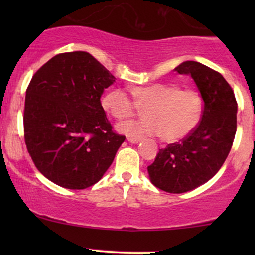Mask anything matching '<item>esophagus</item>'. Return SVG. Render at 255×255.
<instances>
[{
  "label": "esophagus",
  "instance_id": "1",
  "mask_svg": "<svg viewBox=\"0 0 255 255\" xmlns=\"http://www.w3.org/2000/svg\"><path fill=\"white\" fill-rule=\"evenodd\" d=\"M127 140L131 144H136V142L140 141V137H134V136H127Z\"/></svg>",
  "mask_w": 255,
  "mask_h": 255
}]
</instances>
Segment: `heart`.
<instances>
[{"instance_id": "1", "label": "heart", "mask_w": 255, "mask_h": 255, "mask_svg": "<svg viewBox=\"0 0 255 255\" xmlns=\"http://www.w3.org/2000/svg\"><path fill=\"white\" fill-rule=\"evenodd\" d=\"M130 93L133 98L125 90L114 89L103 98L104 109L118 120L130 118L142 110L144 119L118 125V129L129 136L159 135L162 141L176 142L188 136L203 116V98L193 89L154 83L131 87Z\"/></svg>"}]
</instances>
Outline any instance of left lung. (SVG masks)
<instances>
[{"mask_svg":"<svg viewBox=\"0 0 255 255\" xmlns=\"http://www.w3.org/2000/svg\"><path fill=\"white\" fill-rule=\"evenodd\" d=\"M189 74L204 102L198 127L182 141L169 144L147 166L151 182L168 193H184L212 178L223 165L236 133L238 103L228 81L210 67L186 61L175 68Z\"/></svg>","mask_w":255,"mask_h":255,"instance_id":"obj_1","label":"left lung"}]
</instances>
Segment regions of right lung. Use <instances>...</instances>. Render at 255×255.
Segmentation results:
<instances>
[{
	"label": "right lung",
	"mask_w": 255,
	"mask_h": 255,
	"mask_svg": "<svg viewBox=\"0 0 255 255\" xmlns=\"http://www.w3.org/2000/svg\"><path fill=\"white\" fill-rule=\"evenodd\" d=\"M115 77L85 51L62 52L32 77L25 97L24 136L36 168L51 182L85 189L101 180L126 136L102 107Z\"/></svg>",
	"instance_id": "1"
}]
</instances>
